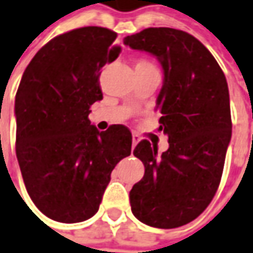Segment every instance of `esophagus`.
Here are the masks:
<instances>
[{
	"label": "esophagus",
	"mask_w": 253,
	"mask_h": 253,
	"mask_svg": "<svg viewBox=\"0 0 253 253\" xmlns=\"http://www.w3.org/2000/svg\"><path fill=\"white\" fill-rule=\"evenodd\" d=\"M138 141H140V137H138V134H133V147H135V145L138 144Z\"/></svg>",
	"instance_id": "1"
}]
</instances>
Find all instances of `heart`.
Returning a JSON list of instances; mask_svg holds the SVG:
<instances>
[{
  "instance_id": "b5f03b06",
  "label": "heart",
  "mask_w": 253,
  "mask_h": 253,
  "mask_svg": "<svg viewBox=\"0 0 253 253\" xmlns=\"http://www.w3.org/2000/svg\"><path fill=\"white\" fill-rule=\"evenodd\" d=\"M135 68H155V66H154L151 62L145 61V59H140V61L137 62Z\"/></svg>"
}]
</instances>
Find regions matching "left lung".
<instances>
[{"label":"left lung","instance_id":"1","mask_svg":"<svg viewBox=\"0 0 253 253\" xmlns=\"http://www.w3.org/2000/svg\"><path fill=\"white\" fill-rule=\"evenodd\" d=\"M123 42L162 65L156 109L169 138L161 155L148 140L134 148L145 173L130 191L131 212L151 227H180L205 211L220 184L231 140L227 80L209 49L183 30L149 27Z\"/></svg>","mask_w":253,"mask_h":253}]
</instances>
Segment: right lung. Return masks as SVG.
Instances as JSON below:
<instances>
[{"instance_id": "add662e5", "label": "right lung", "mask_w": 253, "mask_h": 253, "mask_svg": "<svg viewBox=\"0 0 253 253\" xmlns=\"http://www.w3.org/2000/svg\"><path fill=\"white\" fill-rule=\"evenodd\" d=\"M116 33L75 29L47 42L27 65L15 98L16 158L26 190L47 217L79 223L98 212L111 173L131 154L123 125L98 131L101 69L119 56Z\"/></svg>"}]
</instances>
